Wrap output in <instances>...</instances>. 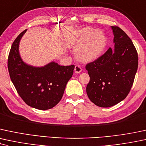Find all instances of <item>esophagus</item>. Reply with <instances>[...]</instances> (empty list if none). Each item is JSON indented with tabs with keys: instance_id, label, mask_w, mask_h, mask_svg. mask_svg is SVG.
<instances>
[{
	"instance_id": "1",
	"label": "esophagus",
	"mask_w": 146,
	"mask_h": 146,
	"mask_svg": "<svg viewBox=\"0 0 146 146\" xmlns=\"http://www.w3.org/2000/svg\"><path fill=\"white\" fill-rule=\"evenodd\" d=\"M82 69L81 68V66H80L79 65H76L75 66V69H74V72L75 73H80V72H82Z\"/></svg>"
}]
</instances>
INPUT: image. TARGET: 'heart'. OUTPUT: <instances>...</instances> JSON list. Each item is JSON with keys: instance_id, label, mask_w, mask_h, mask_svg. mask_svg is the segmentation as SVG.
<instances>
[{"instance_id": "1", "label": "heart", "mask_w": 146, "mask_h": 146, "mask_svg": "<svg viewBox=\"0 0 146 146\" xmlns=\"http://www.w3.org/2000/svg\"><path fill=\"white\" fill-rule=\"evenodd\" d=\"M73 44L75 50V56L79 61L87 63L94 61L99 58L106 45V38L102 31L90 27L80 30L76 35Z\"/></svg>"}]
</instances>
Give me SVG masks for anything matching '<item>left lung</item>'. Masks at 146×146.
I'll return each instance as SVG.
<instances>
[{"mask_svg":"<svg viewBox=\"0 0 146 146\" xmlns=\"http://www.w3.org/2000/svg\"><path fill=\"white\" fill-rule=\"evenodd\" d=\"M114 47L86 66L90 76L89 99L101 108L117 104L128 95L138 67V56L131 39L117 26H111Z\"/></svg>","mask_w":146,"mask_h":146,"instance_id":"1","label":"left lung"}]
</instances>
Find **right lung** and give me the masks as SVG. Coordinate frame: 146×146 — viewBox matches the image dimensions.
Returning <instances> with one entry per match:
<instances>
[{
  "instance_id": "obj_1",
  "label": "right lung",
  "mask_w": 146,
  "mask_h": 146,
  "mask_svg": "<svg viewBox=\"0 0 146 146\" xmlns=\"http://www.w3.org/2000/svg\"><path fill=\"white\" fill-rule=\"evenodd\" d=\"M26 31L21 33L12 44L8 58L9 73L17 93L26 104L47 110L62 99L75 66H61L54 61L43 66L26 63L21 58L19 45Z\"/></svg>"
}]
</instances>
